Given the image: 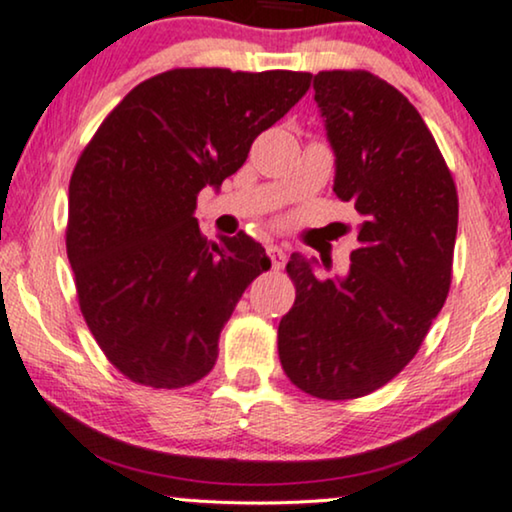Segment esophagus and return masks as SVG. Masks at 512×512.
Here are the masks:
<instances>
[{"label": "esophagus", "instance_id": "34e87169", "mask_svg": "<svg viewBox=\"0 0 512 512\" xmlns=\"http://www.w3.org/2000/svg\"><path fill=\"white\" fill-rule=\"evenodd\" d=\"M267 255H269L271 264H274V269H281L283 264H286V248H283V245L269 243L267 245Z\"/></svg>", "mask_w": 512, "mask_h": 512}]
</instances>
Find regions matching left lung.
<instances>
[{"label":"left lung","instance_id":"left-lung-1","mask_svg":"<svg viewBox=\"0 0 512 512\" xmlns=\"http://www.w3.org/2000/svg\"><path fill=\"white\" fill-rule=\"evenodd\" d=\"M314 101L335 153V196L364 222L345 276H319V262L290 255L295 304L278 323V357L302 392L357 399L416 357L444 307L458 193L420 113L378 75L323 70Z\"/></svg>","mask_w":512,"mask_h":512}]
</instances>
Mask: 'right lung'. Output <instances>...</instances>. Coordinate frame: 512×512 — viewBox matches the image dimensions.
<instances>
[{"mask_svg":"<svg viewBox=\"0 0 512 512\" xmlns=\"http://www.w3.org/2000/svg\"><path fill=\"white\" fill-rule=\"evenodd\" d=\"M312 75L174 68L113 108L77 160L66 248L84 321L139 385L177 390L215 366L219 333L271 267L248 234L208 241L196 198L307 94Z\"/></svg>","mask_w":512,"mask_h":512,"instance_id":"1","label":"right lung"}]
</instances>
